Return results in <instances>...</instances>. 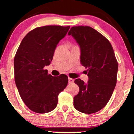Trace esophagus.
Wrapping results in <instances>:
<instances>
[{
	"instance_id": "obj_1",
	"label": "esophagus",
	"mask_w": 134,
	"mask_h": 134,
	"mask_svg": "<svg viewBox=\"0 0 134 134\" xmlns=\"http://www.w3.org/2000/svg\"><path fill=\"white\" fill-rule=\"evenodd\" d=\"M68 82L69 83H74V80L73 79H71V78H69L68 79Z\"/></svg>"
}]
</instances>
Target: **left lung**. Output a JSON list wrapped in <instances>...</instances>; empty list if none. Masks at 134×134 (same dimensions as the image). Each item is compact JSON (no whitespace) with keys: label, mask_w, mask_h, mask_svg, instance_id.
<instances>
[{"label":"left lung","mask_w":134,"mask_h":134,"mask_svg":"<svg viewBox=\"0 0 134 134\" xmlns=\"http://www.w3.org/2000/svg\"><path fill=\"white\" fill-rule=\"evenodd\" d=\"M80 49V63L88 68V80H75L79 92L74 98V108L83 113H96L105 107L116 83L118 64L107 38L88 26L72 27L68 32Z\"/></svg>","instance_id":"8db88e82"}]
</instances>
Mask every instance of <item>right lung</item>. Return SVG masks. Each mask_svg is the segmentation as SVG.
Segmentation results:
<instances>
[{"label":"right lung","mask_w":134,"mask_h":134,"mask_svg":"<svg viewBox=\"0 0 134 134\" xmlns=\"http://www.w3.org/2000/svg\"><path fill=\"white\" fill-rule=\"evenodd\" d=\"M69 26L37 27L22 40L14 59V79L21 98L36 113L53 110L58 96L67 86L66 75L54 77L44 67L51 64L57 46L65 37Z\"/></svg>","instance_id":"obj_1"}]
</instances>
